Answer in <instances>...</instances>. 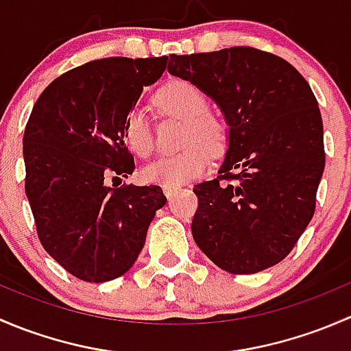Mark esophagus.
Returning a JSON list of instances; mask_svg holds the SVG:
<instances>
[{"mask_svg":"<svg viewBox=\"0 0 351 351\" xmlns=\"http://www.w3.org/2000/svg\"><path fill=\"white\" fill-rule=\"evenodd\" d=\"M162 192H165L166 197L171 198L176 192H178V186H162Z\"/></svg>","mask_w":351,"mask_h":351,"instance_id":"34e87169","label":"esophagus"}]
</instances>
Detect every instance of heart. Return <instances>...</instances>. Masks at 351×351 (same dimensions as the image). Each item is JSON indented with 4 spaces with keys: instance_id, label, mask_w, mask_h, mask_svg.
I'll use <instances>...</instances> for the list:
<instances>
[{
    "instance_id": "obj_1",
    "label": "heart",
    "mask_w": 351,
    "mask_h": 351,
    "mask_svg": "<svg viewBox=\"0 0 351 351\" xmlns=\"http://www.w3.org/2000/svg\"><path fill=\"white\" fill-rule=\"evenodd\" d=\"M156 104L165 112L185 119L178 153L159 156L144 166L141 176L146 183L180 186L200 176L208 165V151L219 153L226 146V129L219 119L207 112V97L190 81H169L156 93ZM125 146L137 158H147L153 151V134L143 108L134 107L127 113L122 129Z\"/></svg>"
}]
</instances>
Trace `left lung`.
<instances>
[{"label": "left lung", "mask_w": 351, "mask_h": 351, "mask_svg": "<svg viewBox=\"0 0 351 351\" xmlns=\"http://www.w3.org/2000/svg\"><path fill=\"white\" fill-rule=\"evenodd\" d=\"M168 71L208 95L229 125L219 176L193 189L197 246L234 275L280 263L313 219L326 161L309 83L285 59L253 47L171 54Z\"/></svg>", "instance_id": "8db88e82"}]
</instances>
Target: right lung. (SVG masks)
<instances>
[{
    "label": "right lung",
    "mask_w": 351,
    "mask_h": 351,
    "mask_svg": "<svg viewBox=\"0 0 351 351\" xmlns=\"http://www.w3.org/2000/svg\"><path fill=\"white\" fill-rule=\"evenodd\" d=\"M166 62V56L108 58L74 67L42 91L25 127V193L38 239L84 282L125 274L166 204L156 185H108L136 168L122 139L123 122Z\"/></svg>",
    "instance_id": "1"
}]
</instances>
